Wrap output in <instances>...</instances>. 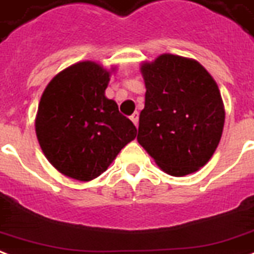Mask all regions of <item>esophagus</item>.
<instances>
[{
	"label": "esophagus",
	"instance_id": "34e87169",
	"mask_svg": "<svg viewBox=\"0 0 254 254\" xmlns=\"http://www.w3.org/2000/svg\"><path fill=\"white\" fill-rule=\"evenodd\" d=\"M138 117H140V114H138V113H133L132 116H130V120H132L133 121V124H134V125H138Z\"/></svg>",
	"mask_w": 254,
	"mask_h": 254
}]
</instances>
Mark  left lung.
I'll return each mask as SVG.
<instances>
[{"mask_svg": "<svg viewBox=\"0 0 254 254\" xmlns=\"http://www.w3.org/2000/svg\"><path fill=\"white\" fill-rule=\"evenodd\" d=\"M141 72L146 93L137 141L168 175L198 171L222 136L225 110L215 80L198 62L170 54L142 64Z\"/></svg>", "mask_w": 254, "mask_h": 254, "instance_id": "8db88e82", "label": "left lung"}]
</instances>
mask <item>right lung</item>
Instances as JSON below:
<instances>
[{
    "mask_svg": "<svg viewBox=\"0 0 254 254\" xmlns=\"http://www.w3.org/2000/svg\"><path fill=\"white\" fill-rule=\"evenodd\" d=\"M109 72L80 62L51 80L39 103L36 134L47 159L72 179L87 182L108 170L137 129L105 97Z\"/></svg>",
    "mask_w": 254,
    "mask_h": 254,
    "instance_id": "add662e5",
    "label": "right lung"
}]
</instances>
